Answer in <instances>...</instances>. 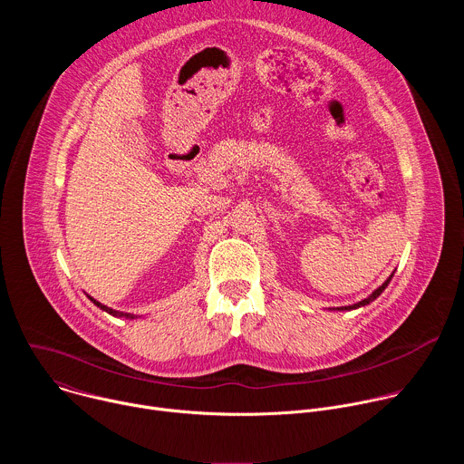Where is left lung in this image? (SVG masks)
Wrapping results in <instances>:
<instances>
[{"mask_svg": "<svg viewBox=\"0 0 464 464\" xmlns=\"http://www.w3.org/2000/svg\"><path fill=\"white\" fill-rule=\"evenodd\" d=\"M391 277H392V274H391V276H389V279H387V281H385L382 286H378V288H376V290H374V292H372V294H371L367 299H362L360 303H354V304H351V306H340V308H333V310H356V308H360V306H367L369 303H372V301H374V299H376V297H378V295H380V294L385 290V286L389 285Z\"/></svg>", "mask_w": 464, "mask_h": 464, "instance_id": "1", "label": "left lung"}]
</instances>
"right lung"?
Returning <instances> with one entry per match:
<instances>
[{"label": "right lung", "mask_w": 464, "mask_h": 464, "mask_svg": "<svg viewBox=\"0 0 464 464\" xmlns=\"http://www.w3.org/2000/svg\"><path fill=\"white\" fill-rule=\"evenodd\" d=\"M88 299L95 304V306H99L101 310H104V312H108V314H111L113 317H126V319H136L138 315H134V314H124V312H119V310H113V308H110V306H106V304H102V303H99V301H95L92 295H88Z\"/></svg>", "instance_id": "1"}]
</instances>
